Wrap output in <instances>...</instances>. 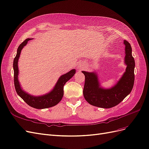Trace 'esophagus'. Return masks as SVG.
I'll return each mask as SVG.
<instances>
[{"mask_svg":"<svg viewBox=\"0 0 149 149\" xmlns=\"http://www.w3.org/2000/svg\"><path fill=\"white\" fill-rule=\"evenodd\" d=\"M83 66H84V64H80L78 65V68H79V69H81V68H83Z\"/></svg>","mask_w":149,"mask_h":149,"instance_id":"esophagus-1","label":"esophagus"}]
</instances>
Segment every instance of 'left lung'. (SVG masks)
<instances>
[{
	"label": "left lung",
	"mask_w": 149,
	"mask_h": 149,
	"mask_svg": "<svg viewBox=\"0 0 149 149\" xmlns=\"http://www.w3.org/2000/svg\"><path fill=\"white\" fill-rule=\"evenodd\" d=\"M124 45H125L126 71L112 87H102L96 72L81 71L85 77L83 93L89 104L99 108H110L121 103L131 93L134 83L135 61L132 56L131 45L126 40L124 41Z\"/></svg>",
	"instance_id": "1"
}]
</instances>
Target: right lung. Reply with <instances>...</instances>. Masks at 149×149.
Returning <instances> with one entry per match:
<instances>
[{
	"mask_svg": "<svg viewBox=\"0 0 149 149\" xmlns=\"http://www.w3.org/2000/svg\"><path fill=\"white\" fill-rule=\"evenodd\" d=\"M32 40L31 38H27L18 46L17 55L13 60V68L14 71V85L17 94L29 106L36 109L48 108L58 104L62 100L64 95V86L65 84L70 80L75 74V69H72L69 72L61 75L56 82L53 89L49 93L43 95L34 96L31 95L24 91L22 88L18 80V62L20 58L21 51L25 46L28 41Z\"/></svg>",
	"mask_w": 149,
	"mask_h": 149,
	"instance_id": "obj_1",
	"label": "right lung"
}]
</instances>
